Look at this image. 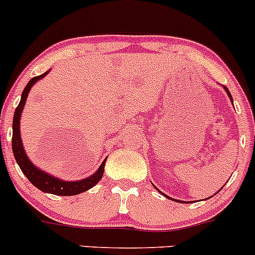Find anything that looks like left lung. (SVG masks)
<instances>
[{
	"label": "left lung",
	"instance_id": "left-lung-1",
	"mask_svg": "<svg viewBox=\"0 0 255 255\" xmlns=\"http://www.w3.org/2000/svg\"><path fill=\"white\" fill-rule=\"evenodd\" d=\"M223 87H225V90H226V92H227V94H228V96L231 97V101L233 102V100H232V96H231V94H230V91H228V89H227V87H226V86H223ZM165 196H166V195H165ZM166 197H168V196H166Z\"/></svg>",
	"mask_w": 255,
	"mask_h": 255
}]
</instances>
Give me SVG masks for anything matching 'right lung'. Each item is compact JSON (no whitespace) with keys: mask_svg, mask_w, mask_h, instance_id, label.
<instances>
[{"mask_svg":"<svg viewBox=\"0 0 255 255\" xmlns=\"http://www.w3.org/2000/svg\"><path fill=\"white\" fill-rule=\"evenodd\" d=\"M49 73L42 74L39 76H35L32 80H29V82L27 84V86L24 87V91L22 92V97H20V101L18 104L16 111H14V117H13V133H12V150H13V155L16 158L17 164L19 165L22 173L27 176V179L34 185L37 189H39L43 192H49V194L53 195H60V196H71V195H78L81 192L86 191V190L91 189L92 186L97 184V182L101 180L102 175H104L105 171V163L106 160L102 161L101 166L99 168V170L94 174V175L86 177L84 180H80V181H63L60 179H56V177L49 175V174L44 173V171L39 170L35 165H33V163H30V160L28 159V156L25 155L24 149H23L22 140H20V132H19V118L20 113H22L23 107L25 105V100H27L28 94L30 91V87L42 78H44L45 75Z\"/></svg>","mask_w":255,"mask_h":255,"instance_id":"right-lung-1","label":"right lung"}]
</instances>
